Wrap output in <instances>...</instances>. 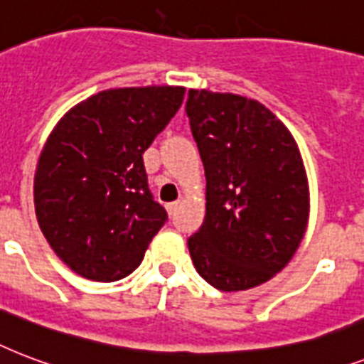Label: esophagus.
Masks as SVG:
<instances>
[{
  "mask_svg": "<svg viewBox=\"0 0 364 364\" xmlns=\"http://www.w3.org/2000/svg\"><path fill=\"white\" fill-rule=\"evenodd\" d=\"M178 207H180V201H174V203H168L167 205V213L171 214V216H173L174 213H176V210H178Z\"/></svg>",
  "mask_w": 364,
  "mask_h": 364,
  "instance_id": "obj_1",
  "label": "esophagus"
}]
</instances>
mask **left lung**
Here are the masks:
<instances>
[{
  "label": "left lung",
  "instance_id": "obj_1",
  "mask_svg": "<svg viewBox=\"0 0 364 364\" xmlns=\"http://www.w3.org/2000/svg\"><path fill=\"white\" fill-rule=\"evenodd\" d=\"M186 114L207 178L205 220L188 239L193 266L224 292L258 287L289 264L308 228L296 140L264 104L232 92L190 89Z\"/></svg>",
  "mask_w": 364,
  "mask_h": 364
}]
</instances>
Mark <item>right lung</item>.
Segmentation results:
<instances>
[{
  "mask_svg": "<svg viewBox=\"0 0 364 364\" xmlns=\"http://www.w3.org/2000/svg\"><path fill=\"white\" fill-rule=\"evenodd\" d=\"M184 87L108 89L64 114L33 176L38 224L72 272L112 283L140 266L167 220L142 154L184 102Z\"/></svg>",
  "mask_w": 364,
  "mask_h": 364,
  "instance_id": "right-lung-1",
  "label": "right lung"
}]
</instances>
